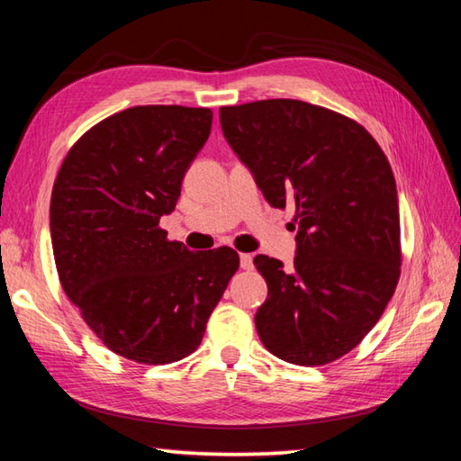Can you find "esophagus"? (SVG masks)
I'll return each instance as SVG.
<instances>
[{
	"label": "esophagus",
	"mask_w": 461,
	"mask_h": 461,
	"mask_svg": "<svg viewBox=\"0 0 461 461\" xmlns=\"http://www.w3.org/2000/svg\"><path fill=\"white\" fill-rule=\"evenodd\" d=\"M240 266L244 267V270H252V267H254V258H252V254H241V256H240Z\"/></svg>",
	"instance_id": "34e87169"
}]
</instances>
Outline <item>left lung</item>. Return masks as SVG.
Instances as JSON below:
<instances>
[{
	"instance_id": "8db88e82",
	"label": "left lung",
	"mask_w": 461,
	"mask_h": 461,
	"mask_svg": "<svg viewBox=\"0 0 461 461\" xmlns=\"http://www.w3.org/2000/svg\"><path fill=\"white\" fill-rule=\"evenodd\" d=\"M223 137L272 207H296L294 266L256 256L267 284L259 340L282 361H337L379 321L399 282L397 185L361 124L292 98L221 106Z\"/></svg>"
}]
</instances>
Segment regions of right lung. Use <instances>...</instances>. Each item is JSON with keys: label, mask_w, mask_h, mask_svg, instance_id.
Here are the masks:
<instances>
[{"label": "right lung", "mask_w": 461, "mask_h": 461, "mask_svg": "<svg viewBox=\"0 0 461 461\" xmlns=\"http://www.w3.org/2000/svg\"><path fill=\"white\" fill-rule=\"evenodd\" d=\"M212 119L209 108H127L85 132L54 181L50 236L62 288L104 347L131 361L194 353L240 266L231 248L195 254L158 228Z\"/></svg>", "instance_id": "obj_1"}]
</instances>
